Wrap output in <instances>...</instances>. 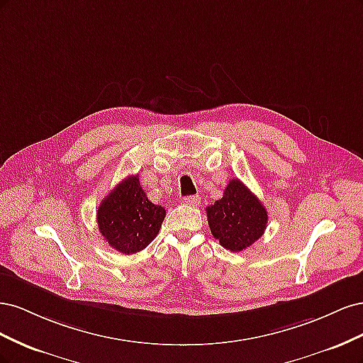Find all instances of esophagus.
<instances>
[{
    "label": "esophagus",
    "mask_w": 363,
    "mask_h": 363,
    "mask_svg": "<svg viewBox=\"0 0 363 363\" xmlns=\"http://www.w3.org/2000/svg\"><path fill=\"white\" fill-rule=\"evenodd\" d=\"M184 201V204H188V206H199L200 204V196L199 195H189V196H186V199L183 200Z\"/></svg>",
    "instance_id": "34e87169"
}]
</instances>
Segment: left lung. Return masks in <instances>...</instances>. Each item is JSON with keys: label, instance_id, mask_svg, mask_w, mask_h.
<instances>
[{"label": "left lung", "instance_id": "obj_1", "mask_svg": "<svg viewBox=\"0 0 363 363\" xmlns=\"http://www.w3.org/2000/svg\"><path fill=\"white\" fill-rule=\"evenodd\" d=\"M206 212L212 235L230 251H242L255 244L268 224L267 208L238 179L228 182L223 199Z\"/></svg>", "mask_w": 363, "mask_h": 363}]
</instances>
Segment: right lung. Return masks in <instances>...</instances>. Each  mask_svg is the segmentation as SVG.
I'll return each instance as SVG.
<instances>
[{
    "label": "right lung",
    "instance_id": "add662e5",
    "mask_svg": "<svg viewBox=\"0 0 363 363\" xmlns=\"http://www.w3.org/2000/svg\"><path fill=\"white\" fill-rule=\"evenodd\" d=\"M164 215L162 206L148 200L138 175H130L101 201L96 223L108 245L123 255H135L155 240Z\"/></svg>",
    "mask_w": 363,
    "mask_h": 363
}]
</instances>
